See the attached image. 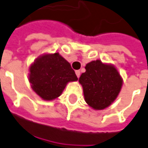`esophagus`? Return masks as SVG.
<instances>
[{
    "label": "esophagus",
    "mask_w": 148,
    "mask_h": 148,
    "mask_svg": "<svg viewBox=\"0 0 148 148\" xmlns=\"http://www.w3.org/2000/svg\"><path fill=\"white\" fill-rule=\"evenodd\" d=\"M76 76H77V77L79 78V77H80V76H81V72H80L79 70L76 71Z\"/></svg>",
    "instance_id": "1"
}]
</instances>
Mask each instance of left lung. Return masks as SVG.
Instances as JSON below:
<instances>
[{
	"label": "left lung",
	"mask_w": 148,
	"mask_h": 148,
	"mask_svg": "<svg viewBox=\"0 0 148 148\" xmlns=\"http://www.w3.org/2000/svg\"><path fill=\"white\" fill-rule=\"evenodd\" d=\"M79 78L86 103L95 110H103L114 103L123 86L117 68L99 59L88 62Z\"/></svg>",
	"instance_id": "obj_1"
}]
</instances>
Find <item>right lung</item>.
<instances>
[{"label": "right lung", "instance_id": "right-lung-1", "mask_svg": "<svg viewBox=\"0 0 148 148\" xmlns=\"http://www.w3.org/2000/svg\"><path fill=\"white\" fill-rule=\"evenodd\" d=\"M77 80L71 64L58 52L40 55L29 67L28 81L31 87L45 101L58 98L69 82Z\"/></svg>", "mask_w": 148, "mask_h": 148}]
</instances>
